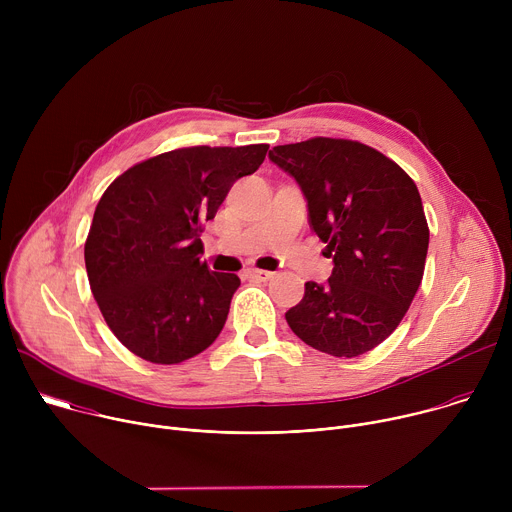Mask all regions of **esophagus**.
<instances>
[{
  "instance_id": "1",
  "label": "esophagus",
  "mask_w": 512,
  "mask_h": 512,
  "mask_svg": "<svg viewBox=\"0 0 512 512\" xmlns=\"http://www.w3.org/2000/svg\"><path fill=\"white\" fill-rule=\"evenodd\" d=\"M245 275L251 277V279H257V281H267V279L273 277V273H271V271H265V269H247Z\"/></svg>"
}]
</instances>
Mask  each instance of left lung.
<instances>
[{
  "label": "left lung",
  "mask_w": 512,
  "mask_h": 512,
  "mask_svg": "<svg viewBox=\"0 0 512 512\" xmlns=\"http://www.w3.org/2000/svg\"><path fill=\"white\" fill-rule=\"evenodd\" d=\"M269 160L300 184L310 227L334 261L328 283L308 281L304 300L285 312L289 328L332 356L373 350L399 326L423 279L429 227L415 182L352 139L277 145Z\"/></svg>",
  "instance_id": "8db88e82"
}]
</instances>
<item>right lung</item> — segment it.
Masks as SVG:
<instances>
[{"label": "right lung", "mask_w": 512, "mask_h": 512, "mask_svg": "<svg viewBox=\"0 0 512 512\" xmlns=\"http://www.w3.org/2000/svg\"><path fill=\"white\" fill-rule=\"evenodd\" d=\"M267 150L166 152L131 166L101 196L85 243L87 275L107 326L139 358L178 364L221 334L241 279L200 261V233Z\"/></svg>", "instance_id": "obj_1"}]
</instances>
